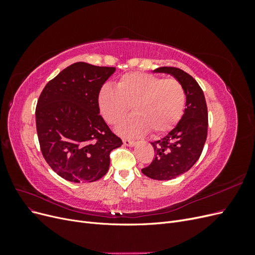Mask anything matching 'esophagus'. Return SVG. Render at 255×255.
<instances>
[{
	"label": "esophagus",
	"instance_id": "esophagus-1",
	"mask_svg": "<svg viewBox=\"0 0 255 255\" xmlns=\"http://www.w3.org/2000/svg\"><path fill=\"white\" fill-rule=\"evenodd\" d=\"M123 144L128 145V146H134L136 144L135 141L133 140H128V139H123Z\"/></svg>",
	"mask_w": 255,
	"mask_h": 255
}]
</instances>
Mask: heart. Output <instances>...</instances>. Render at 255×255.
<instances>
[{
  "instance_id": "heart-1",
  "label": "heart",
  "mask_w": 255,
  "mask_h": 255,
  "mask_svg": "<svg viewBox=\"0 0 255 255\" xmlns=\"http://www.w3.org/2000/svg\"><path fill=\"white\" fill-rule=\"evenodd\" d=\"M98 101L102 116L111 125L119 122L132 105L135 113L116 130L125 137H139L150 129L153 134H163L173 128L184 114L186 96L174 79L134 72L121 76L117 88L103 85Z\"/></svg>"
}]
</instances>
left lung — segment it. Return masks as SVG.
<instances>
[{
    "label": "left lung",
    "instance_id": "8db88e82",
    "mask_svg": "<svg viewBox=\"0 0 255 255\" xmlns=\"http://www.w3.org/2000/svg\"><path fill=\"white\" fill-rule=\"evenodd\" d=\"M153 72L172 75L186 96L181 120L166 136L151 142L155 157L141 169L150 179L168 181L187 172L201 155L207 136V106L201 87L188 73L174 67H160Z\"/></svg>",
    "mask_w": 255,
    "mask_h": 255
}]
</instances>
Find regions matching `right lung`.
Masks as SVG:
<instances>
[{
	"instance_id": "right-lung-1",
	"label": "right lung",
	"mask_w": 255,
	"mask_h": 255,
	"mask_svg": "<svg viewBox=\"0 0 255 255\" xmlns=\"http://www.w3.org/2000/svg\"><path fill=\"white\" fill-rule=\"evenodd\" d=\"M114 67L72 64L43 88L36 106L40 149L49 166L63 179L91 183L110 168V153L122 140L100 116L99 92Z\"/></svg>"
}]
</instances>
